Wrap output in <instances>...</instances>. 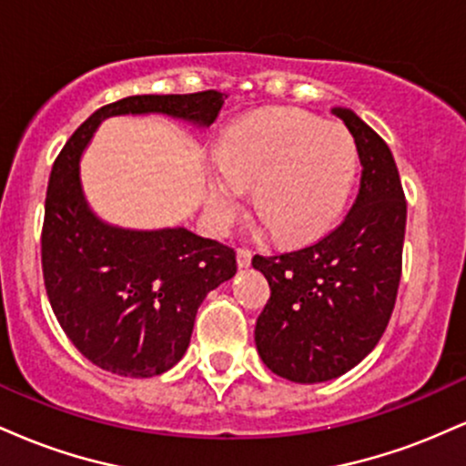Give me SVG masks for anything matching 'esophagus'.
Returning <instances> with one entry per match:
<instances>
[{
  "mask_svg": "<svg viewBox=\"0 0 466 466\" xmlns=\"http://www.w3.org/2000/svg\"><path fill=\"white\" fill-rule=\"evenodd\" d=\"M237 263H238L240 269H248V267L251 265V251L245 249V248L237 249Z\"/></svg>",
  "mask_w": 466,
  "mask_h": 466,
  "instance_id": "1",
  "label": "esophagus"
}]
</instances>
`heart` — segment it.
Segmentation results:
<instances>
[{
  "instance_id": "obj_1",
  "label": "heart",
  "mask_w": 466,
  "mask_h": 466,
  "mask_svg": "<svg viewBox=\"0 0 466 466\" xmlns=\"http://www.w3.org/2000/svg\"><path fill=\"white\" fill-rule=\"evenodd\" d=\"M360 168L344 127L296 109H265L221 136L208 192L215 228H226L251 188V208L280 243H307L344 212Z\"/></svg>"
}]
</instances>
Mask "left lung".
I'll use <instances>...</instances> for the list:
<instances>
[{
	"instance_id": "1",
	"label": "left lung",
	"mask_w": 466,
	"mask_h": 466,
	"mask_svg": "<svg viewBox=\"0 0 466 466\" xmlns=\"http://www.w3.org/2000/svg\"><path fill=\"white\" fill-rule=\"evenodd\" d=\"M333 114L363 166L350 212L313 245L251 260L271 287L256 319V349L271 372L296 383L330 381L372 352L400 280L408 203L392 151L352 109L333 106Z\"/></svg>"
}]
</instances>
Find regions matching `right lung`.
I'll list each match as a JSON object with an SVG mask.
<instances>
[{
    "mask_svg": "<svg viewBox=\"0 0 466 466\" xmlns=\"http://www.w3.org/2000/svg\"><path fill=\"white\" fill-rule=\"evenodd\" d=\"M228 96L147 94L100 106L58 153L41 237L46 291L58 324L89 361L120 377L162 374L186 355L208 293L237 274V254L188 228L131 229L89 206L80 157L103 120L166 116L208 129Z\"/></svg>",
    "mask_w": 466,
    "mask_h": 466,
    "instance_id": "add662e5",
    "label": "right lung"
}]
</instances>
